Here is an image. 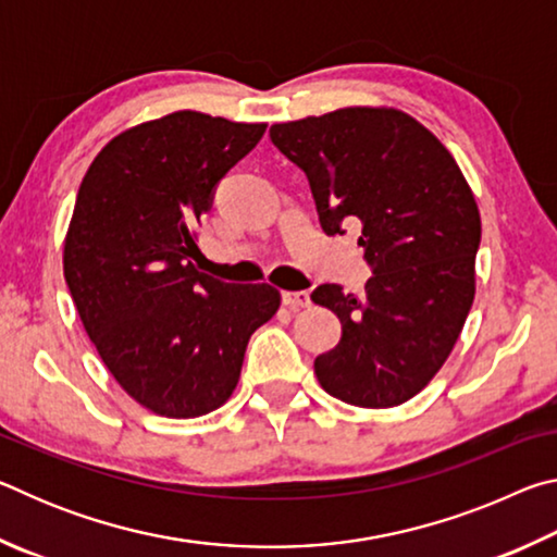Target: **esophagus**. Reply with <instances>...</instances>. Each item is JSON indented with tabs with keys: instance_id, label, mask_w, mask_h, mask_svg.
Segmentation results:
<instances>
[{
	"instance_id": "esophagus-1",
	"label": "esophagus",
	"mask_w": 557,
	"mask_h": 557,
	"mask_svg": "<svg viewBox=\"0 0 557 557\" xmlns=\"http://www.w3.org/2000/svg\"><path fill=\"white\" fill-rule=\"evenodd\" d=\"M282 305L289 309H305L312 305V297H309V292H282Z\"/></svg>"
}]
</instances>
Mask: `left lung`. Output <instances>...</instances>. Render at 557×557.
<instances>
[{
	"instance_id": "obj_1",
	"label": "left lung",
	"mask_w": 557,
	"mask_h": 557,
	"mask_svg": "<svg viewBox=\"0 0 557 557\" xmlns=\"http://www.w3.org/2000/svg\"><path fill=\"white\" fill-rule=\"evenodd\" d=\"M270 137L305 169L329 235L361 223L358 245L373 268L363 297L342 285L312 292L344 326L342 342L317 356L319 385L356 408L403 405L435 379L474 301V194L449 149L395 108L277 122Z\"/></svg>"
}]
</instances>
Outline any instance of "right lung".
I'll return each instance as SVG.
<instances>
[{
    "label": "right lung",
    "mask_w": 557,
    "mask_h": 557,
    "mask_svg": "<svg viewBox=\"0 0 557 557\" xmlns=\"http://www.w3.org/2000/svg\"><path fill=\"white\" fill-rule=\"evenodd\" d=\"M265 122L178 110L100 149L63 240V275L90 342L129 398L162 418H199L231 398L252 332L280 292L228 285L191 265L213 186Z\"/></svg>",
    "instance_id": "add662e5"
}]
</instances>
